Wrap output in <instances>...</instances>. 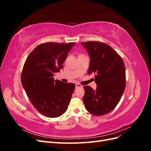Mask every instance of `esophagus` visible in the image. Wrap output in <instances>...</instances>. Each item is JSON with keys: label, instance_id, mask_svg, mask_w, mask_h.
<instances>
[{"label": "esophagus", "instance_id": "esophagus-1", "mask_svg": "<svg viewBox=\"0 0 151 151\" xmlns=\"http://www.w3.org/2000/svg\"><path fill=\"white\" fill-rule=\"evenodd\" d=\"M76 88H83V86H81L79 84H76Z\"/></svg>", "mask_w": 151, "mask_h": 151}]
</instances>
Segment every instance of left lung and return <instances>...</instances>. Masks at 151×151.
Instances as JSON below:
<instances>
[{
	"label": "left lung",
	"mask_w": 151,
	"mask_h": 151,
	"mask_svg": "<svg viewBox=\"0 0 151 151\" xmlns=\"http://www.w3.org/2000/svg\"><path fill=\"white\" fill-rule=\"evenodd\" d=\"M90 56L88 73L95 74L97 88L84 86L87 111L94 116L111 112L120 101L126 86L125 67L122 57L109 45L100 42L81 43Z\"/></svg>",
	"instance_id": "left-lung-1"
}]
</instances>
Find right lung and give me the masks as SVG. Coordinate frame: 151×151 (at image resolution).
<instances>
[{
	"mask_svg": "<svg viewBox=\"0 0 151 151\" xmlns=\"http://www.w3.org/2000/svg\"><path fill=\"white\" fill-rule=\"evenodd\" d=\"M75 44L42 43L30 53L24 62L22 85L36 110L47 117L61 116L70 101L75 84L55 81L53 75L63 68L62 63Z\"/></svg>",
	"mask_w": 151,
	"mask_h": 151,
	"instance_id": "1",
	"label": "right lung"
}]
</instances>
